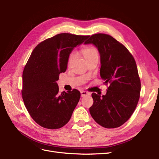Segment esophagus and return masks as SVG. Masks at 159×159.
<instances>
[{
    "label": "esophagus",
    "instance_id": "34e87169",
    "mask_svg": "<svg viewBox=\"0 0 159 159\" xmlns=\"http://www.w3.org/2000/svg\"><path fill=\"white\" fill-rule=\"evenodd\" d=\"M80 93H81V97H83L84 96H86V95H89V93L88 92V91H84V90H82L80 91Z\"/></svg>",
    "mask_w": 159,
    "mask_h": 159
}]
</instances>
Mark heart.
I'll return each instance as SVG.
<instances>
[{
  "label": "heart",
  "mask_w": 159,
  "mask_h": 159,
  "mask_svg": "<svg viewBox=\"0 0 159 159\" xmlns=\"http://www.w3.org/2000/svg\"><path fill=\"white\" fill-rule=\"evenodd\" d=\"M82 53L84 55V57L86 58V59H88V58L93 57H98V53L97 49L93 46H89L87 48H85L84 49L82 50ZM75 52H73L68 57V65L70 66L72 64L75 58Z\"/></svg>",
  "instance_id": "1"
}]
</instances>
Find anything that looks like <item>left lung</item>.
I'll list each match as a JSON object with an SVG mask.
<instances>
[{
	"instance_id": "obj_1",
	"label": "left lung",
	"mask_w": 159,
	"mask_h": 159,
	"mask_svg": "<svg viewBox=\"0 0 159 159\" xmlns=\"http://www.w3.org/2000/svg\"><path fill=\"white\" fill-rule=\"evenodd\" d=\"M92 44L101 55L100 75L109 84L105 95L93 93L89 112L106 128L120 127L134 112L140 92V80L135 61L128 49L111 36L97 33L85 43Z\"/></svg>"
}]
</instances>
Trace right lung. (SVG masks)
I'll list each match as a JSON object with an SVG mask.
<instances>
[{
	"instance_id": "right-lung-1",
	"label": "right lung",
	"mask_w": 159,
	"mask_h": 159,
	"mask_svg": "<svg viewBox=\"0 0 159 159\" xmlns=\"http://www.w3.org/2000/svg\"><path fill=\"white\" fill-rule=\"evenodd\" d=\"M89 36L60 33L39 44L24 67L22 95L31 118L40 126L55 129L69 122L80 97L73 89L60 94L57 81L66 71L70 54Z\"/></svg>"
}]
</instances>
